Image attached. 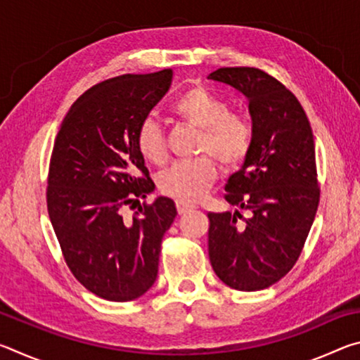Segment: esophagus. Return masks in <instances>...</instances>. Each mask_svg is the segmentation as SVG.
I'll list each match as a JSON object with an SVG mask.
<instances>
[{"instance_id":"obj_1","label":"esophagus","mask_w":360,"mask_h":360,"mask_svg":"<svg viewBox=\"0 0 360 360\" xmlns=\"http://www.w3.org/2000/svg\"><path fill=\"white\" fill-rule=\"evenodd\" d=\"M176 208H178V212L182 216V214H187V212L193 211L195 210V205L181 202V200H176Z\"/></svg>"}]
</instances>
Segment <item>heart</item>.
I'll use <instances>...</instances> for the list:
<instances>
[{"label": "heart", "instance_id": "1", "mask_svg": "<svg viewBox=\"0 0 360 360\" xmlns=\"http://www.w3.org/2000/svg\"><path fill=\"white\" fill-rule=\"evenodd\" d=\"M172 111L188 125L202 130L198 152H208L225 167L240 165L251 150V124L241 115L231 114L227 103L203 87L188 89L178 96ZM136 146L148 162L158 163L165 158L162 127L152 115L139 124ZM211 155L173 163L158 178L160 192L186 203L202 198L217 176V165Z\"/></svg>", "mask_w": 360, "mask_h": 360}]
</instances>
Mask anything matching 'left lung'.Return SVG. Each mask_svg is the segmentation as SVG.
Returning a JSON list of instances; mask_svg holds the SVG:
<instances>
[{
    "mask_svg": "<svg viewBox=\"0 0 360 360\" xmlns=\"http://www.w3.org/2000/svg\"><path fill=\"white\" fill-rule=\"evenodd\" d=\"M208 79L249 103L252 146L225 184L235 212H208V252L216 275L236 290L279 281L298 259L319 203L311 125L298 100L257 68H219ZM250 212L240 221L239 210Z\"/></svg>",
    "mask_w": 360,
    "mask_h": 360,
    "instance_id": "8db88e82",
    "label": "left lung"
}]
</instances>
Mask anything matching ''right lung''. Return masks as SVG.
Segmentation results:
<instances>
[{
	"label": "right lung",
	"mask_w": 360,
	"mask_h": 360,
	"mask_svg": "<svg viewBox=\"0 0 360 360\" xmlns=\"http://www.w3.org/2000/svg\"><path fill=\"white\" fill-rule=\"evenodd\" d=\"M173 71L124 75L89 89L71 106L53 144L47 210L66 264L85 289L130 302L155 283L176 205L157 197L124 221V205L154 192L136 130L168 92Z\"/></svg>",
	"instance_id": "obj_1"
}]
</instances>
